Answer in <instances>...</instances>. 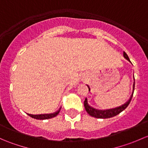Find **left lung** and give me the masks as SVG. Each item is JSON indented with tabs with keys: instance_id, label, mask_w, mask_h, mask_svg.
Here are the masks:
<instances>
[{
	"instance_id": "left-lung-1",
	"label": "left lung",
	"mask_w": 148,
	"mask_h": 148,
	"mask_svg": "<svg viewBox=\"0 0 148 148\" xmlns=\"http://www.w3.org/2000/svg\"><path fill=\"white\" fill-rule=\"evenodd\" d=\"M123 56L127 60L130 62V61L129 57H128V56L127 55V53H125V51L123 52ZM87 86L88 88H89V91H90V88H89V86H88V85ZM134 90H135V82L133 84V90H132V94L130 96V98L129 99V100H128L126 103H125L124 104H122V105L120 106V107H115V108L110 109V110H97V109L93 108V107L89 105V104H88V102H87V99L86 98L84 100V105L85 110H86V111L87 112V113L89 114V115H91L92 117H96V118L106 119V118H110V117H114V116L117 115V114H120V112H122L124 110H125V109L127 108V107L129 105L131 99H132V96H133Z\"/></svg>"
}]
</instances>
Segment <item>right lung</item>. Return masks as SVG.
Here are the masks:
<instances>
[{"label":"right lung","mask_w":148,"mask_h":148,"mask_svg":"<svg viewBox=\"0 0 148 148\" xmlns=\"http://www.w3.org/2000/svg\"><path fill=\"white\" fill-rule=\"evenodd\" d=\"M60 110H61V107L59 109V110H58V111L56 112L51 113V114H28V115H29L30 117H32V118L36 119V120H47V119H51V118H53V117H56V116L59 113Z\"/></svg>","instance_id":"obj_1"}]
</instances>
